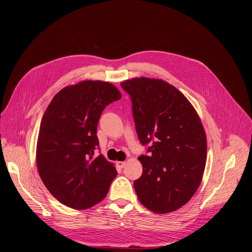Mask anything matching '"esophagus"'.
<instances>
[{
  "mask_svg": "<svg viewBox=\"0 0 252 252\" xmlns=\"http://www.w3.org/2000/svg\"><path fill=\"white\" fill-rule=\"evenodd\" d=\"M126 161H118V162H117V165H118L119 167H121V168H124V167L126 166Z\"/></svg>",
  "mask_w": 252,
  "mask_h": 252,
  "instance_id": "1",
  "label": "esophagus"
}]
</instances>
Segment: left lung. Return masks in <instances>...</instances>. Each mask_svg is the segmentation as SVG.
Segmentation results:
<instances>
[{
  "instance_id": "obj_1",
  "label": "left lung",
  "mask_w": 252,
  "mask_h": 252,
  "mask_svg": "<svg viewBox=\"0 0 252 252\" xmlns=\"http://www.w3.org/2000/svg\"><path fill=\"white\" fill-rule=\"evenodd\" d=\"M132 102L142 174L133 184L138 200L156 213L184 206L197 190L206 162L207 142L189 99L162 80L133 78L121 84Z\"/></svg>"
}]
</instances>
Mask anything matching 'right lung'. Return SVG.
<instances>
[{"mask_svg": "<svg viewBox=\"0 0 252 252\" xmlns=\"http://www.w3.org/2000/svg\"><path fill=\"white\" fill-rule=\"evenodd\" d=\"M121 97L110 83L84 81L61 90L48 105L35 159L44 185L63 205L88 209L107 194L118 172L94 154L96 127L104 107Z\"/></svg>", "mask_w": 252, "mask_h": 252, "instance_id": "right-lung-1", "label": "right lung"}]
</instances>
